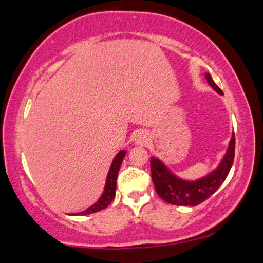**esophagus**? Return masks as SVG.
<instances>
[{
  "label": "esophagus",
  "instance_id": "obj_1",
  "mask_svg": "<svg viewBox=\"0 0 263 263\" xmlns=\"http://www.w3.org/2000/svg\"><path fill=\"white\" fill-rule=\"evenodd\" d=\"M147 142H149V137L145 132H139L136 136V143L139 144V145H145Z\"/></svg>",
  "mask_w": 263,
  "mask_h": 263
}]
</instances>
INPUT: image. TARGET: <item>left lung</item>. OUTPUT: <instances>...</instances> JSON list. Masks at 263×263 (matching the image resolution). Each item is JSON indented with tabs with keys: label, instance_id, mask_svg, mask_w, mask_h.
I'll return each mask as SVG.
<instances>
[{
	"label": "left lung",
	"instance_id": "1",
	"mask_svg": "<svg viewBox=\"0 0 263 263\" xmlns=\"http://www.w3.org/2000/svg\"><path fill=\"white\" fill-rule=\"evenodd\" d=\"M207 83L223 95V91L214 83L210 73H205ZM235 158V133H232L227 154L218 167L200 179L183 180L170 172V169L157 157H151V177L157 194L165 202L177 206H197L209 199L227 179Z\"/></svg>",
	"mask_w": 263,
	"mask_h": 263
}]
</instances>
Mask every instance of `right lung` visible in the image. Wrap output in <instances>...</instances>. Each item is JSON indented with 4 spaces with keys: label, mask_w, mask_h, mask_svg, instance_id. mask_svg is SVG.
Here are the masks:
<instances>
[{
    "label": "right lung",
    "mask_w": 263,
    "mask_h": 263,
    "mask_svg": "<svg viewBox=\"0 0 263 263\" xmlns=\"http://www.w3.org/2000/svg\"><path fill=\"white\" fill-rule=\"evenodd\" d=\"M125 155H126V151L120 150L119 153L117 154V156L114 157L112 164H110V168L108 170V174H107L105 188H103V192H102L101 197L98 199V201H96L94 205H91L90 207H88L86 211H82V212L75 213V214H72V216H86V214L99 212V211L106 209V207L108 206L110 202L113 201L114 197H116L117 176H118V173H119L121 162H123Z\"/></svg>",
    "instance_id": "add662e5"
}]
</instances>
